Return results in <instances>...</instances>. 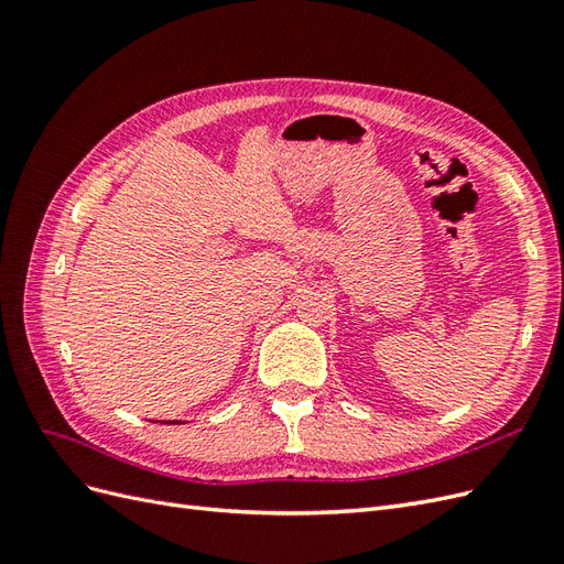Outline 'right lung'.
Segmentation results:
<instances>
[{
    "instance_id": "1",
    "label": "right lung",
    "mask_w": 564,
    "mask_h": 564,
    "mask_svg": "<svg viewBox=\"0 0 564 564\" xmlns=\"http://www.w3.org/2000/svg\"><path fill=\"white\" fill-rule=\"evenodd\" d=\"M172 423H174V421H172Z\"/></svg>"
}]
</instances>
